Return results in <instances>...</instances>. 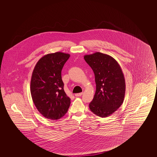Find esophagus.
I'll list each match as a JSON object with an SVG mask.
<instances>
[{"mask_svg": "<svg viewBox=\"0 0 157 157\" xmlns=\"http://www.w3.org/2000/svg\"><path fill=\"white\" fill-rule=\"evenodd\" d=\"M82 94H83L82 92H81V93H79V94H76L75 95V97H81Z\"/></svg>", "mask_w": 157, "mask_h": 157, "instance_id": "34e87169", "label": "esophagus"}]
</instances>
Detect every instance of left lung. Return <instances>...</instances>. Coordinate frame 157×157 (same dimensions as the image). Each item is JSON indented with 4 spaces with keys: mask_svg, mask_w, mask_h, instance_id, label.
Instances as JSON below:
<instances>
[{
    "mask_svg": "<svg viewBox=\"0 0 157 157\" xmlns=\"http://www.w3.org/2000/svg\"><path fill=\"white\" fill-rule=\"evenodd\" d=\"M84 59L93 70L96 83V91L89 105L90 109L98 117H109L124 101L125 81L122 71L116 60L102 53L86 55Z\"/></svg>",
    "mask_w": 157,
    "mask_h": 157,
    "instance_id": "8db88e82",
    "label": "left lung"
}]
</instances>
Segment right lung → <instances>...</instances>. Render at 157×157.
I'll list each match as a JSON object with an SVG mask.
<instances>
[{
	"label": "right lung",
	"mask_w": 157,
	"mask_h": 157,
	"mask_svg": "<svg viewBox=\"0 0 157 157\" xmlns=\"http://www.w3.org/2000/svg\"><path fill=\"white\" fill-rule=\"evenodd\" d=\"M70 55L49 53L38 60L32 72L30 93L38 111L44 117L58 120L67 112L71 99L63 90L61 71Z\"/></svg>",
	"instance_id": "add662e5"
}]
</instances>
